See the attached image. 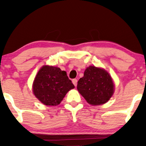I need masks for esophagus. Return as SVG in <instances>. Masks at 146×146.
Masks as SVG:
<instances>
[{
    "mask_svg": "<svg viewBox=\"0 0 146 146\" xmlns=\"http://www.w3.org/2000/svg\"><path fill=\"white\" fill-rule=\"evenodd\" d=\"M72 82H73V84H74L75 86H76L77 84H78V80H76V79H73V80H72Z\"/></svg>",
    "mask_w": 146,
    "mask_h": 146,
    "instance_id": "34e87169",
    "label": "esophagus"
}]
</instances>
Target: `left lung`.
<instances>
[{
    "label": "left lung",
    "mask_w": 146,
    "mask_h": 146,
    "mask_svg": "<svg viewBox=\"0 0 146 146\" xmlns=\"http://www.w3.org/2000/svg\"><path fill=\"white\" fill-rule=\"evenodd\" d=\"M114 83L106 71L90 66L86 68L84 77L78 82L77 88L90 104H103L110 100L114 93Z\"/></svg>",
    "instance_id": "left-lung-1"
}]
</instances>
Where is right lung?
<instances>
[{
  "instance_id": "right-lung-1",
  "label": "right lung",
  "mask_w": 146,
  "mask_h": 146,
  "mask_svg": "<svg viewBox=\"0 0 146 146\" xmlns=\"http://www.w3.org/2000/svg\"><path fill=\"white\" fill-rule=\"evenodd\" d=\"M74 88L66 71L47 65L39 70L33 83V94L46 106L60 104L68 91Z\"/></svg>"
}]
</instances>
